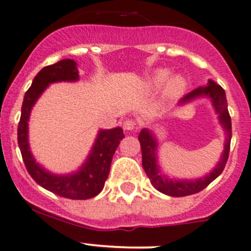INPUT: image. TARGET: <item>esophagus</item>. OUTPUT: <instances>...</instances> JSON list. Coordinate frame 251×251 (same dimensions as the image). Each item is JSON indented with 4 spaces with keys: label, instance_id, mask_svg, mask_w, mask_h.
Instances as JSON below:
<instances>
[{
    "label": "esophagus",
    "instance_id": "obj_1",
    "mask_svg": "<svg viewBox=\"0 0 251 251\" xmlns=\"http://www.w3.org/2000/svg\"><path fill=\"white\" fill-rule=\"evenodd\" d=\"M123 127L126 131H132L136 127V123L133 120H125L123 124Z\"/></svg>",
    "mask_w": 251,
    "mask_h": 251
}]
</instances>
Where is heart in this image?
I'll return each mask as SVG.
<instances>
[{
	"mask_svg": "<svg viewBox=\"0 0 251 251\" xmlns=\"http://www.w3.org/2000/svg\"><path fill=\"white\" fill-rule=\"evenodd\" d=\"M152 84L154 88L163 87V97L169 100L180 98L184 96L185 91L187 88V81L182 75H173L169 77L168 70H160L153 76Z\"/></svg>",
	"mask_w": 251,
	"mask_h": 251,
	"instance_id": "heart-1",
	"label": "heart"
}]
</instances>
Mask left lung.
<instances>
[{
    "instance_id": "8db88e82",
    "label": "left lung",
    "mask_w": 251,
    "mask_h": 251,
    "mask_svg": "<svg viewBox=\"0 0 251 251\" xmlns=\"http://www.w3.org/2000/svg\"><path fill=\"white\" fill-rule=\"evenodd\" d=\"M208 98L212 103L213 109L218 115V121L222 126L226 135L225 150L221 155L220 162L215 168L211 170L205 176L198 177V179H175V177L168 176L163 174L160 170L159 163H158V140L154 136V132L148 128H142L138 135V141L141 143V151H142V167L146 174L150 177L151 184L160 193L165 194L173 198H181V196L193 195V194L200 193L208 184L213 181L216 177L221 175L226 167L228 160L230 148V138H232V123L230 116L228 113L227 98L226 92L220 84L213 81H208V83L203 87L194 89L189 94L184 97L179 101V106L189 104L196 99Z\"/></svg>"
}]
</instances>
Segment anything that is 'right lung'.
<instances>
[{
  "instance_id": "obj_1",
  "label": "right lung",
  "mask_w": 251,
  "mask_h": 251,
  "mask_svg": "<svg viewBox=\"0 0 251 251\" xmlns=\"http://www.w3.org/2000/svg\"><path fill=\"white\" fill-rule=\"evenodd\" d=\"M78 79L76 61L71 58L61 60L40 70L24 96L18 124V145L26 170L40 186L62 198L87 200L103 190L110 172L114 153L120 141L125 137L123 128L99 130L88 157L76 172L70 174H53L39 164L31 153L28 138V121L31 109L44 91L56 82H77Z\"/></svg>"
}]
</instances>
